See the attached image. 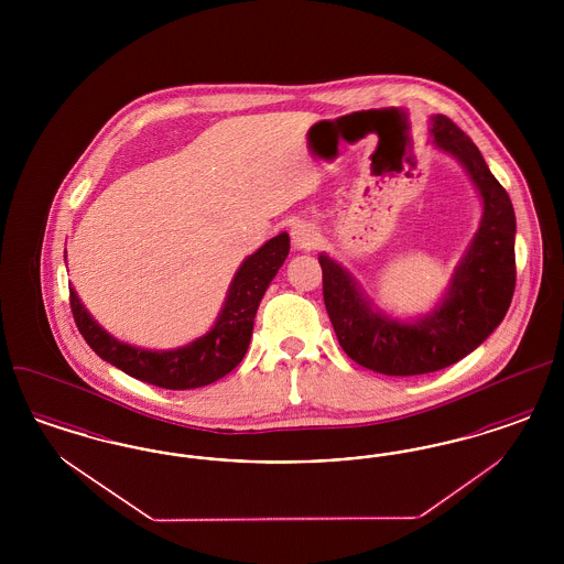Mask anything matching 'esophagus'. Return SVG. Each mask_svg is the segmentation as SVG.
<instances>
[{
    "label": "esophagus",
    "mask_w": 564,
    "mask_h": 564,
    "mask_svg": "<svg viewBox=\"0 0 564 564\" xmlns=\"http://www.w3.org/2000/svg\"><path fill=\"white\" fill-rule=\"evenodd\" d=\"M319 241H322L319 230L313 224H308V221H300V224H295L294 228H292V242H294V247H297V249H306V251L315 249Z\"/></svg>",
    "instance_id": "34e87169"
}]
</instances>
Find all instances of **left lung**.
Instances as JSON below:
<instances>
[{
  "instance_id": "obj_1",
  "label": "left lung",
  "mask_w": 564,
  "mask_h": 564,
  "mask_svg": "<svg viewBox=\"0 0 564 564\" xmlns=\"http://www.w3.org/2000/svg\"><path fill=\"white\" fill-rule=\"evenodd\" d=\"M430 122L433 148L460 162L482 198L480 228L435 308L410 322L391 317L349 270L319 253L323 300L336 338L352 361L380 375H427L453 366L503 322L516 288V215L508 192L451 118L435 113Z\"/></svg>"
}]
</instances>
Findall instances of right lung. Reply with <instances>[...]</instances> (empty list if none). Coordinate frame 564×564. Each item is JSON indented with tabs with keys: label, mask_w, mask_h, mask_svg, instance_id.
Instances as JSON below:
<instances>
[{
	"label": "right lung",
	"mask_w": 564,
	"mask_h": 564,
	"mask_svg": "<svg viewBox=\"0 0 564 564\" xmlns=\"http://www.w3.org/2000/svg\"><path fill=\"white\" fill-rule=\"evenodd\" d=\"M288 253V232L272 237L251 253L235 272L214 327L180 349H141L113 338L90 317L74 288H69L72 313L88 347L124 375L173 391L198 389L232 372L241 364L251 340L258 306Z\"/></svg>",
	"instance_id": "right-lung-1"
}]
</instances>
